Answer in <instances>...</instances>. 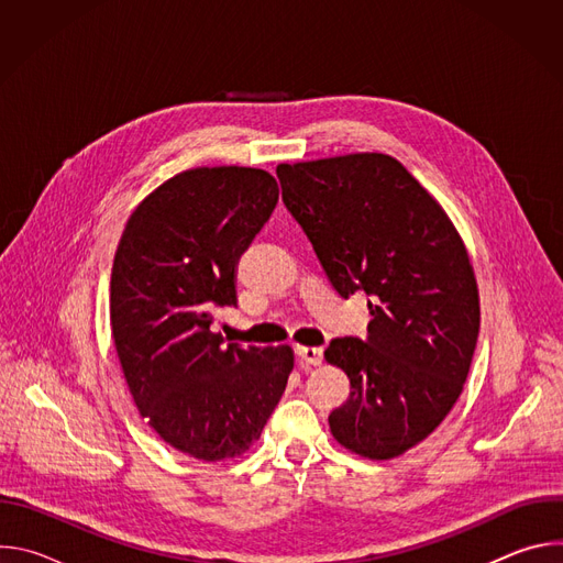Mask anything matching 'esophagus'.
<instances>
[{"instance_id":"34e87169","label":"esophagus","mask_w":563,"mask_h":563,"mask_svg":"<svg viewBox=\"0 0 563 563\" xmlns=\"http://www.w3.org/2000/svg\"><path fill=\"white\" fill-rule=\"evenodd\" d=\"M300 365H320L323 363V350L320 347H296Z\"/></svg>"}]
</instances>
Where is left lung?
Masks as SVG:
<instances>
[{
    "label": "left lung",
    "instance_id": "8db88e82",
    "mask_svg": "<svg viewBox=\"0 0 563 563\" xmlns=\"http://www.w3.org/2000/svg\"><path fill=\"white\" fill-rule=\"evenodd\" d=\"M283 202L341 298L367 294V336L332 339L350 378L334 439L385 461L432 434L456 404L478 336V291L463 240L398 159L352 153L278 165Z\"/></svg>",
    "mask_w": 563,
    "mask_h": 563
}]
</instances>
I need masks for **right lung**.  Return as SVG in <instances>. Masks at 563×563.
<instances>
[{"instance_id": "add662e5", "label": "right lung", "mask_w": 563, "mask_h": 563, "mask_svg": "<svg viewBox=\"0 0 563 563\" xmlns=\"http://www.w3.org/2000/svg\"><path fill=\"white\" fill-rule=\"evenodd\" d=\"M276 202L263 169H191L137 205L115 252L111 330L131 396L159 439L202 461L250 450L294 367L287 345H224L211 332Z\"/></svg>"}]
</instances>
